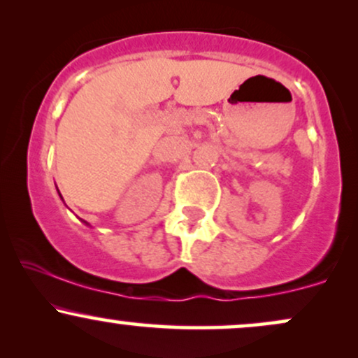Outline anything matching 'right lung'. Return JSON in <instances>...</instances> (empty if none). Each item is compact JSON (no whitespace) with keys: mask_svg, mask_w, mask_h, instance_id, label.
I'll list each match as a JSON object with an SVG mask.
<instances>
[{"mask_svg":"<svg viewBox=\"0 0 358 358\" xmlns=\"http://www.w3.org/2000/svg\"><path fill=\"white\" fill-rule=\"evenodd\" d=\"M59 196H62V195H59Z\"/></svg>","mask_w":358,"mask_h":358,"instance_id":"1","label":"right lung"}]
</instances>
